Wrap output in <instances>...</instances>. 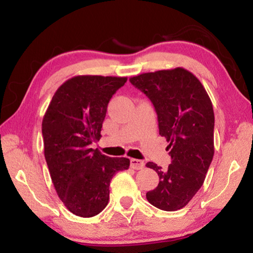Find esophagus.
Masks as SVG:
<instances>
[{"instance_id":"esophagus-1","label":"esophagus","mask_w":253,"mask_h":253,"mask_svg":"<svg viewBox=\"0 0 253 253\" xmlns=\"http://www.w3.org/2000/svg\"><path fill=\"white\" fill-rule=\"evenodd\" d=\"M144 166H145V163L142 160H138V159H130V167L133 168L135 170H139V169H143Z\"/></svg>"}]
</instances>
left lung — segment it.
<instances>
[{"label":"left lung","instance_id":"obj_1","mask_svg":"<svg viewBox=\"0 0 253 253\" xmlns=\"http://www.w3.org/2000/svg\"><path fill=\"white\" fill-rule=\"evenodd\" d=\"M129 82L153 103L172 160L167 170L146 163L160 178L146 198L159 210H181L203 186L213 160V105L199 80L182 67L143 73Z\"/></svg>","mask_w":253,"mask_h":253}]
</instances>
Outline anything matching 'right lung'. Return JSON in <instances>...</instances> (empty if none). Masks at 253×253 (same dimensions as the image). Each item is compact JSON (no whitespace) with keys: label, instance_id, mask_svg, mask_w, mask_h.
I'll list each match as a JSON object with an SVG mask.
<instances>
[{"label":"right lung","instance_id":"obj_1","mask_svg":"<svg viewBox=\"0 0 253 253\" xmlns=\"http://www.w3.org/2000/svg\"><path fill=\"white\" fill-rule=\"evenodd\" d=\"M126 81L117 76H74L55 92L43 116V152L51 181L76 216L92 217L105 210L112 177L129 168V159L110 158L91 148L101 137L108 103Z\"/></svg>","mask_w":253,"mask_h":253}]
</instances>
